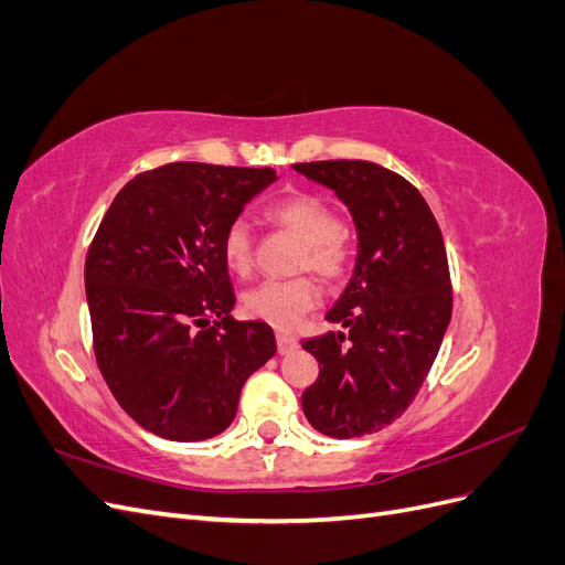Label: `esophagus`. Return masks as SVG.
Instances as JSON below:
<instances>
[{"label":"esophagus","instance_id":"esophagus-1","mask_svg":"<svg viewBox=\"0 0 565 565\" xmlns=\"http://www.w3.org/2000/svg\"><path fill=\"white\" fill-rule=\"evenodd\" d=\"M276 341H278V353H280V355L292 353V351L299 347L297 337L289 334V332H276Z\"/></svg>","mask_w":565,"mask_h":565}]
</instances>
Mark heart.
Wrapping results in <instances>:
<instances>
[{"instance_id": "obj_1", "label": "heart", "mask_w": 565, "mask_h": 565, "mask_svg": "<svg viewBox=\"0 0 565 565\" xmlns=\"http://www.w3.org/2000/svg\"><path fill=\"white\" fill-rule=\"evenodd\" d=\"M266 218L273 226L295 233L303 241L299 254V270L311 268L324 280H339L351 266V241L347 228L328 200L313 193L285 195L266 207ZM221 256L235 276H249L254 266V235L245 218H233L221 237ZM320 301L318 282L309 276L289 280H266L252 287L243 297L245 311L278 328L292 324Z\"/></svg>"}]
</instances>
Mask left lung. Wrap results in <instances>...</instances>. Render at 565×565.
<instances>
[{
	"label": "left lung",
	"mask_w": 565,
	"mask_h": 565,
	"mask_svg": "<svg viewBox=\"0 0 565 565\" xmlns=\"http://www.w3.org/2000/svg\"><path fill=\"white\" fill-rule=\"evenodd\" d=\"M349 204L358 262L328 313L344 332L303 339L318 380L301 393L313 429L358 438L398 419L429 374L452 316V282L443 235L417 188L365 160L299 162Z\"/></svg>",
	"instance_id": "left-lung-1"
}]
</instances>
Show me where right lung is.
Instances as JSON below:
<instances>
[{"label":"right lung","mask_w":565,"mask_h":565,"mask_svg":"<svg viewBox=\"0 0 565 565\" xmlns=\"http://www.w3.org/2000/svg\"><path fill=\"white\" fill-rule=\"evenodd\" d=\"M276 181L270 167L172 162L119 191L84 262L94 353L119 407L167 440L228 429L243 384L276 353L241 322L221 237Z\"/></svg>","instance_id":"right-lung-1"}]
</instances>
